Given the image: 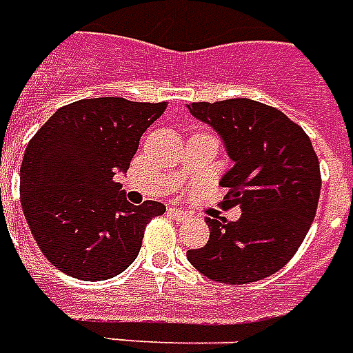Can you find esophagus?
<instances>
[{"label": "esophagus", "instance_id": "obj_1", "mask_svg": "<svg viewBox=\"0 0 353 353\" xmlns=\"http://www.w3.org/2000/svg\"><path fill=\"white\" fill-rule=\"evenodd\" d=\"M170 215L177 219V221H185V219H191V214L189 212H185V210H179V208H170L168 210Z\"/></svg>", "mask_w": 353, "mask_h": 353}]
</instances>
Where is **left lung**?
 <instances>
[{
	"instance_id": "left-lung-1",
	"label": "left lung",
	"mask_w": 353,
	"mask_h": 353,
	"mask_svg": "<svg viewBox=\"0 0 353 353\" xmlns=\"http://www.w3.org/2000/svg\"><path fill=\"white\" fill-rule=\"evenodd\" d=\"M221 136L234 166L219 183L238 221L206 217L210 240L187 259L210 280L242 285L278 272L295 255L318 210L319 161L306 132L280 109L250 98L187 105Z\"/></svg>"
}]
</instances>
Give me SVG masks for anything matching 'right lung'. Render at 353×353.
I'll use <instances>...</instances> for the list:
<instances>
[{
  "mask_svg": "<svg viewBox=\"0 0 353 353\" xmlns=\"http://www.w3.org/2000/svg\"><path fill=\"white\" fill-rule=\"evenodd\" d=\"M166 101L88 98L60 108L30 139L20 164V202L43 255L72 278L101 281L136 261L147 223L166 206H134L115 176Z\"/></svg>",
  "mask_w": 353,
  "mask_h": 353,
  "instance_id": "add662e5",
  "label": "right lung"
}]
</instances>
